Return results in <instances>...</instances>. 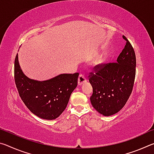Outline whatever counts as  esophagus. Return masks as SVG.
Listing matches in <instances>:
<instances>
[{
	"label": "esophagus",
	"instance_id": "1",
	"mask_svg": "<svg viewBox=\"0 0 154 154\" xmlns=\"http://www.w3.org/2000/svg\"><path fill=\"white\" fill-rule=\"evenodd\" d=\"M87 82V79L85 78L84 75H82V74L79 75V78H78V85H82L83 83H84L85 82Z\"/></svg>",
	"mask_w": 154,
	"mask_h": 154
}]
</instances>
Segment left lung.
Returning a JSON list of instances; mask_svg holds the SVG:
<instances>
[{"label":"left lung","mask_w":154,"mask_h":154,"mask_svg":"<svg viewBox=\"0 0 154 154\" xmlns=\"http://www.w3.org/2000/svg\"><path fill=\"white\" fill-rule=\"evenodd\" d=\"M123 50L116 62L97 64L90 72L89 82L93 88L91 103L98 113L110 116L126 105L133 89L136 75V56L126 36Z\"/></svg>","instance_id":"8db88e82"}]
</instances>
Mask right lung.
I'll return each mask as SVG.
<instances>
[{
    "label": "right lung",
    "mask_w": 154,
    "mask_h": 154,
    "mask_svg": "<svg viewBox=\"0 0 154 154\" xmlns=\"http://www.w3.org/2000/svg\"><path fill=\"white\" fill-rule=\"evenodd\" d=\"M79 73L61 74L46 81L29 79L20 69L17 54L14 63V79L21 99L38 118L52 120L66 109L77 85Z\"/></svg>",
    "instance_id": "1"
}]
</instances>
